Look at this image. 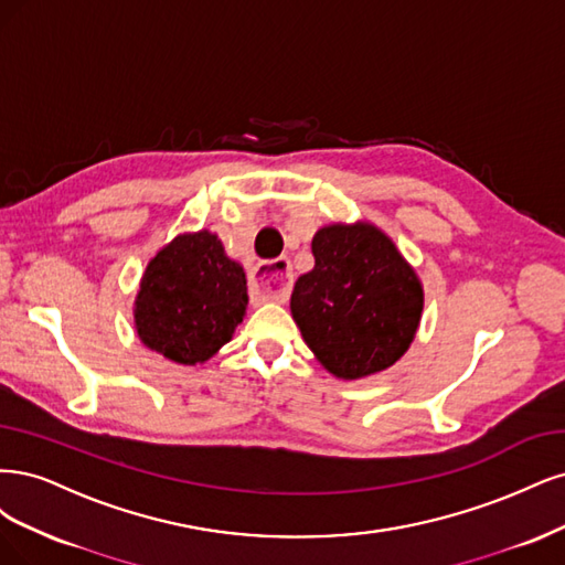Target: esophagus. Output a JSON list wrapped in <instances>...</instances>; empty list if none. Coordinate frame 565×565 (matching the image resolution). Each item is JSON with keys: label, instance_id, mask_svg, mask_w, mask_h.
<instances>
[{"label": "esophagus", "instance_id": "1", "mask_svg": "<svg viewBox=\"0 0 565 565\" xmlns=\"http://www.w3.org/2000/svg\"><path fill=\"white\" fill-rule=\"evenodd\" d=\"M294 284V271H290L288 258H275L258 263L248 275V288L253 296L263 300H286Z\"/></svg>", "mask_w": 565, "mask_h": 565}]
</instances>
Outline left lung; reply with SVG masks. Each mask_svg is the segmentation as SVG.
Masks as SVG:
<instances>
[{
  "label": "left lung",
  "instance_id": "left-lung-1",
  "mask_svg": "<svg viewBox=\"0 0 565 565\" xmlns=\"http://www.w3.org/2000/svg\"><path fill=\"white\" fill-rule=\"evenodd\" d=\"M315 267L298 277L290 312L326 371L359 380L408 350L423 315V286L390 236L369 223L321 227Z\"/></svg>",
  "mask_w": 565,
  "mask_h": 565
}]
</instances>
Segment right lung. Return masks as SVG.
Instances as JSON below:
<instances>
[{
	"label": "right lung",
	"instance_id": "add662e5",
	"mask_svg": "<svg viewBox=\"0 0 565 565\" xmlns=\"http://www.w3.org/2000/svg\"><path fill=\"white\" fill-rule=\"evenodd\" d=\"M246 275L215 234H180L148 265L136 298L138 338L175 363H204L246 312Z\"/></svg>",
	"mask_w": 565,
	"mask_h": 565
}]
</instances>
